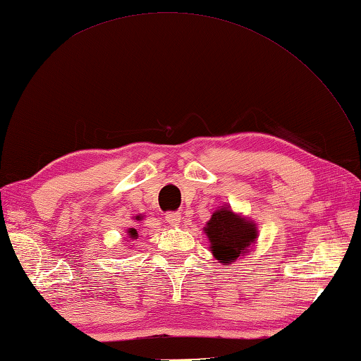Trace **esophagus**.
Masks as SVG:
<instances>
[{"instance_id":"obj_1","label":"esophagus","mask_w":361,"mask_h":361,"mask_svg":"<svg viewBox=\"0 0 361 361\" xmlns=\"http://www.w3.org/2000/svg\"><path fill=\"white\" fill-rule=\"evenodd\" d=\"M166 221L171 226H178L181 224V214L180 212H167Z\"/></svg>"}]
</instances>
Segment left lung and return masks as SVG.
Returning <instances> with one entry per match:
<instances>
[{"mask_svg": "<svg viewBox=\"0 0 361 361\" xmlns=\"http://www.w3.org/2000/svg\"><path fill=\"white\" fill-rule=\"evenodd\" d=\"M203 231L208 235L212 256L224 265L233 264L245 252H250L259 235L255 220L234 212L226 203L212 212Z\"/></svg>", "mask_w": 361, "mask_h": 361, "instance_id": "left-lung-1", "label": "left lung"}]
</instances>
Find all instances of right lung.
I'll list each match as a JSON object with an SVG mask.
<instances>
[{
    "mask_svg": "<svg viewBox=\"0 0 361 361\" xmlns=\"http://www.w3.org/2000/svg\"><path fill=\"white\" fill-rule=\"evenodd\" d=\"M142 219H144L142 214H137V216H135V217H133V220H135V221H141ZM126 234H127V237H126L127 242L137 239V229H136V228H128L127 231H126Z\"/></svg>",
    "mask_w": 361,
    "mask_h": 361,
    "instance_id": "1",
    "label": "right lung"
}]
</instances>
